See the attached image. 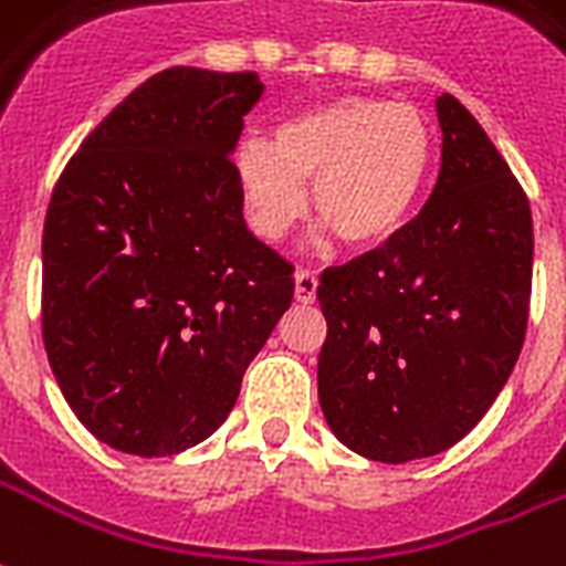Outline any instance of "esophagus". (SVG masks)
Instances as JSON below:
<instances>
[{
	"mask_svg": "<svg viewBox=\"0 0 566 566\" xmlns=\"http://www.w3.org/2000/svg\"><path fill=\"white\" fill-rule=\"evenodd\" d=\"M294 294H296V303H315V294H317V272L315 270H296L294 272Z\"/></svg>",
	"mask_w": 566,
	"mask_h": 566,
	"instance_id": "1",
	"label": "esophagus"
}]
</instances>
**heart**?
I'll return each instance as SVG.
<instances>
[{
	"label": "heart",
	"mask_w": 566,
	"mask_h": 566,
	"mask_svg": "<svg viewBox=\"0 0 566 566\" xmlns=\"http://www.w3.org/2000/svg\"><path fill=\"white\" fill-rule=\"evenodd\" d=\"M432 149V128L411 104L338 98L284 119L275 140H242L233 170L251 230L263 240L296 228L305 182H315V219L347 249H368L411 219Z\"/></svg>",
	"instance_id": "1"
}]
</instances>
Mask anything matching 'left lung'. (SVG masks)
<instances>
[{"instance_id":"8db88e82","label":"left lung","mask_w":566,"mask_h":566,"mask_svg":"<svg viewBox=\"0 0 566 566\" xmlns=\"http://www.w3.org/2000/svg\"><path fill=\"white\" fill-rule=\"evenodd\" d=\"M438 123L441 170L420 216L317 284L321 411L371 462L462 441L504 389L528 329V198L453 95L438 98Z\"/></svg>"}]
</instances>
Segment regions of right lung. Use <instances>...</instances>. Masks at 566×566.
<instances>
[{"instance_id":"obj_1","label":"right lung","mask_w":566,"mask_h":566,"mask_svg":"<svg viewBox=\"0 0 566 566\" xmlns=\"http://www.w3.org/2000/svg\"><path fill=\"white\" fill-rule=\"evenodd\" d=\"M254 71L167 69L71 155L41 242L56 384L119 453H182L219 429L294 300V266L251 237L230 153Z\"/></svg>"}]
</instances>
